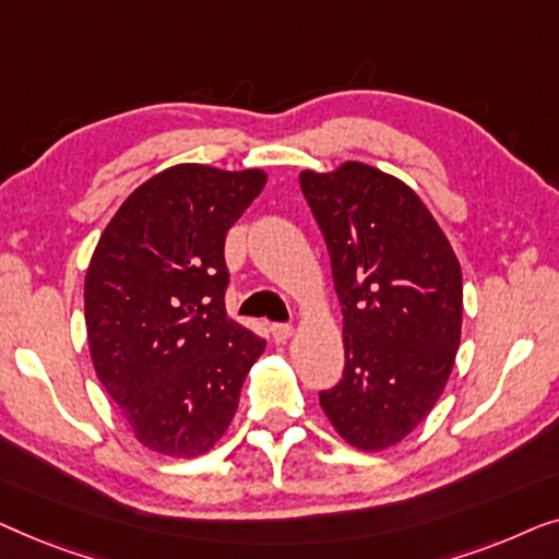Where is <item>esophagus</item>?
Instances as JSON below:
<instances>
[{"instance_id":"1","label":"esophagus","mask_w":559,"mask_h":559,"mask_svg":"<svg viewBox=\"0 0 559 559\" xmlns=\"http://www.w3.org/2000/svg\"><path fill=\"white\" fill-rule=\"evenodd\" d=\"M271 334L276 342H286L290 334H294V326L290 324H271Z\"/></svg>"}]
</instances>
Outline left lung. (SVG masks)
Instances as JSON below:
<instances>
[{"label":"left lung","instance_id":"1","mask_svg":"<svg viewBox=\"0 0 559 559\" xmlns=\"http://www.w3.org/2000/svg\"><path fill=\"white\" fill-rule=\"evenodd\" d=\"M298 179L344 313V372L319 403L349 445L382 451L433 411L453 369L459 258L418 194L369 164Z\"/></svg>","mask_w":559,"mask_h":559}]
</instances>
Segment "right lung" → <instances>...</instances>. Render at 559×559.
Wrapping results in <instances>:
<instances>
[{
	"label": "right lung",
	"mask_w": 559,
	"mask_h": 559,
	"mask_svg": "<svg viewBox=\"0 0 559 559\" xmlns=\"http://www.w3.org/2000/svg\"><path fill=\"white\" fill-rule=\"evenodd\" d=\"M265 171L177 164L136 187L85 273L98 380L139 443L192 459L230 426L265 340L225 311V235Z\"/></svg>",
	"instance_id": "right-lung-1"
}]
</instances>
